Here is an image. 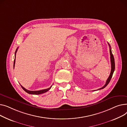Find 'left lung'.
I'll list each match as a JSON object with an SVG mask.
<instances>
[{
    "label": "left lung",
    "mask_w": 127,
    "mask_h": 127,
    "mask_svg": "<svg viewBox=\"0 0 127 127\" xmlns=\"http://www.w3.org/2000/svg\"><path fill=\"white\" fill-rule=\"evenodd\" d=\"M109 46L110 47V59H111V73H110V74L109 75V77H108V78L107 79V81H106V84L104 85L102 88L98 89V90H100V89H102L103 88H105L109 83V82L111 80V79L112 78V75H113V74L114 73V71L115 70V62H114V56L112 54V51H111V46L109 44V43H108Z\"/></svg>",
    "instance_id": "8db88e82"
}]
</instances>
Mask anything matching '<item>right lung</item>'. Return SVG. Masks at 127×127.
I'll use <instances>...</instances> for the list:
<instances>
[{"label":"right lung","instance_id":"1","mask_svg":"<svg viewBox=\"0 0 127 127\" xmlns=\"http://www.w3.org/2000/svg\"><path fill=\"white\" fill-rule=\"evenodd\" d=\"M18 48H17L16 51H15V59H14V66H15V58H16V53L17 52V51L18 50ZM21 88L23 89V90L26 91L27 93H29V94H35V95H37V94H42L45 93L47 91H48L51 88L52 86L51 87H50L49 88L46 89H43V90H39V91H30V90H27L26 89H25L24 87H22L21 85H20Z\"/></svg>","mask_w":127,"mask_h":127}]
</instances>
